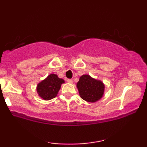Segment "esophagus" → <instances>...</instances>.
Returning a JSON list of instances; mask_svg holds the SVG:
<instances>
[{
  "instance_id": "esophagus-1",
  "label": "esophagus",
  "mask_w": 147,
  "mask_h": 147,
  "mask_svg": "<svg viewBox=\"0 0 147 147\" xmlns=\"http://www.w3.org/2000/svg\"><path fill=\"white\" fill-rule=\"evenodd\" d=\"M67 81L68 83H69V84H72V83H73V80H71V79H68V80H67Z\"/></svg>"
}]
</instances>
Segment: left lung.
<instances>
[{"mask_svg":"<svg viewBox=\"0 0 147 147\" xmlns=\"http://www.w3.org/2000/svg\"><path fill=\"white\" fill-rule=\"evenodd\" d=\"M77 88L80 97L88 102H95L103 96L104 84L89 75H83L80 78Z\"/></svg>","mask_w":147,"mask_h":147,"instance_id":"1","label":"left lung"}]
</instances>
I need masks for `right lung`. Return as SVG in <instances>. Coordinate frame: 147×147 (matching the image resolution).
Instances as JSON below:
<instances>
[{"instance_id":"add662e5","label":"right lung","mask_w":147,"mask_h":147,"mask_svg":"<svg viewBox=\"0 0 147 147\" xmlns=\"http://www.w3.org/2000/svg\"><path fill=\"white\" fill-rule=\"evenodd\" d=\"M64 80L58 78L55 74H50L47 78L38 84L37 91L41 98L49 100L56 97Z\"/></svg>"}]
</instances>
